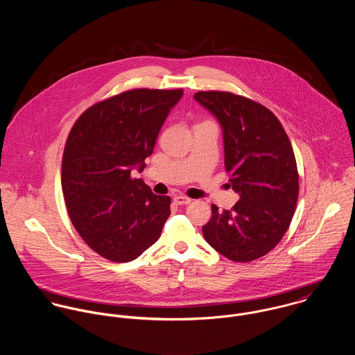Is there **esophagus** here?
<instances>
[{
  "label": "esophagus",
  "mask_w": 355,
  "mask_h": 355,
  "mask_svg": "<svg viewBox=\"0 0 355 355\" xmlns=\"http://www.w3.org/2000/svg\"><path fill=\"white\" fill-rule=\"evenodd\" d=\"M173 201H175L176 205H189L193 200H191V198H187V197H184V196H176V197L173 198Z\"/></svg>",
  "instance_id": "34e87169"
}]
</instances>
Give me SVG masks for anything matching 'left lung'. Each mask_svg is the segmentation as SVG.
<instances>
[{
  "label": "left lung",
  "mask_w": 355,
  "mask_h": 355,
  "mask_svg": "<svg viewBox=\"0 0 355 355\" xmlns=\"http://www.w3.org/2000/svg\"><path fill=\"white\" fill-rule=\"evenodd\" d=\"M221 124L230 186L239 194L231 210L211 205L205 241L235 262L269 253L287 232L300 193L291 142L279 119L263 105L228 92L194 94Z\"/></svg>",
  "instance_id": "left-lung-1"
}]
</instances>
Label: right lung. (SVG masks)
I'll return each instance as SVG.
<instances>
[{
  "label": "right lung",
  "mask_w": 355,
  "mask_h": 355,
  "mask_svg": "<svg viewBox=\"0 0 355 355\" xmlns=\"http://www.w3.org/2000/svg\"><path fill=\"white\" fill-rule=\"evenodd\" d=\"M182 89H134L94 103L75 121L61 164L69 218L86 245L113 262H128L154 245L171 214L131 171L145 168Z\"/></svg>",
  "instance_id": "obj_1"
}]
</instances>
